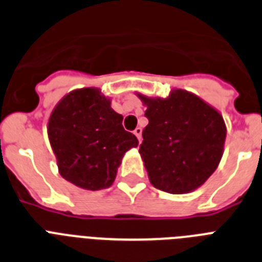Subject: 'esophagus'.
<instances>
[{
  "instance_id": "34e87169",
  "label": "esophagus",
  "mask_w": 262,
  "mask_h": 262,
  "mask_svg": "<svg viewBox=\"0 0 262 262\" xmlns=\"http://www.w3.org/2000/svg\"><path fill=\"white\" fill-rule=\"evenodd\" d=\"M133 133H135L136 137L138 138V141H141V135H142V129H141V127H136Z\"/></svg>"
}]
</instances>
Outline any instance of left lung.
Here are the masks:
<instances>
[{
	"label": "left lung",
	"mask_w": 262,
	"mask_h": 262,
	"mask_svg": "<svg viewBox=\"0 0 262 262\" xmlns=\"http://www.w3.org/2000/svg\"><path fill=\"white\" fill-rule=\"evenodd\" d=\"M138 98L149 121L142 130L140 155L153 187L169 193L196 190L222 157L226 138L222 116L184 90H172L165 99Z\"/></svg>",
	"instance_id": "8db88e82"
}]
</instances>
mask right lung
Masks as SVG:
<instances>
[{"label":"right lung","mask_w":262,"mask_h":262,"mask_svg":"<svg viewBox=\"0 0 262 262\" xmlns=\"http://www.w3.org/2000/svg\"><path fill=\"white\" fill-rule=\"evenodd\" d=\"M122 120L98 89L86 87L66 95L48 121L60 175L84 190L112 186L125 152L138 145Z\"/></svg>","instance_id":"obj_1"}]
</instances>
